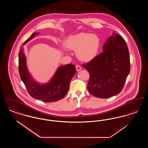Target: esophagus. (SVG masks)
I'll return each instance as SVG.
<instances>
[{"label":"esophagus","instance_id":"obj_1","mask_svg":"<svg viewBox=\"0 0 148 148\" xmlns=\"http://www.w3.org/2000/svg\"><path fill=\"white\" fill-rule=\"evenodd\" d=\"M75 67H76V69H77V71H80V70L82 69L81 66H79V65H77Z\"/></svg>","mask_w":148,"mask_h":148}]
</instances>
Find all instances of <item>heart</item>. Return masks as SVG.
Returning <instances> with one entry per match:
<instances>
[{
  "instance_id": "obj_1",
  "label": "heart",
  "mask_w": 148,
  "mask_h": 148,
  "mask_svg": "<svg viewBox=\"0 0 148 148\" xmlns=\"http://www.w3.org/2000/svg\"><path fill=\"white\" fill-rule=\"evenodd\" d=\"M66 47L76 50L77 58L83 61H90L97 56L100 48V40L97 35L87 33H79L71 35L66 41ZM64 51L68 53L66 48Z\"/></svg>"
}]
</instances>
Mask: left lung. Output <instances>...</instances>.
I'll return each instance as SVG.
<instances>
[{
	"label": "left lung",
	"mask_w": 148,
	"mask_h": 148,
	"mask_svg": "<svg viewBox=\"0 0 148 148\" xmlns=\"http://www.w3.org/2000/svg\"><path fill=\"white\" fill-rule=\"evenodd\" d=\"M90 79L88 89L93 95L108 98L122 90L130 70L127 43L119 34L113 33L103 47V53L83 65Z\"/></svg>",
	"instance_id": "left-lung-1"
}]
</instances>
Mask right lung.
Wrapping results in <instances>:
<instances>
[{"instance_id":"obj_1","label":"right lung","mask_w":148,"mask_h":148,"mask_svg":"<svg viewBox=\"0 0 148 148\" xmlns=\"http://www.w3.org/2000/svg\"><path fill=\"white\" fill-rule=\"evenodd\" d=\"M39 33H34L22 45L19 53V71L21 80L30 95L33 98L44 102L56 101L63 98L68 92L71 79L76 73L73 64L60 66L53 77L45 84L37 82L29 71L26 56L23 46L29 42Z\"/></svg>"}]
</instances>
